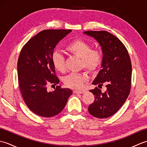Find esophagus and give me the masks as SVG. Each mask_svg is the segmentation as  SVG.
<instances>
[{
    "label": "esophagus",
    "mask_w": 147,
    "mask_h": 147,
    "mask_svg": "<svg viewBox=\"0 0 147 147\" xmlns=\"http://www.w3.org/2000/svg\"><path fill=\"white\" fill-rule=\"evenodd\" d=\"M74 93H80V94H82L85 92V90H74L73 92Z\"/></svg>",
    "instance_id": "esophagus-1"
}]
</instances>
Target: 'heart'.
I'll use <instances>...</instances> for the list:
<instances>
[{
  "instance_id": "heart-1",
  "label": "heart",
  "mask_w": 147,
  "mask_h": 147,
  "mask_svg": "<svg viewBox=\"0 0 147 147\" xmlns=\"http://www.w3.org/2000/svg\"><path fill=\"white\" fill-rule=\"evenodd\" d=\"M65 50L76 57L81 59V66L86 70L93 72L98 69L102 62L101 52L97 49H92L88 43L81 39L71 42L65 46ZM52 62L56 70L63 73L65 71V60L61 53L57 51L52 54ZM88 78L83 73H72L65 76L64 83L67 87L73 89H80L83 86Z\"/></svg>"
}]
</instances>
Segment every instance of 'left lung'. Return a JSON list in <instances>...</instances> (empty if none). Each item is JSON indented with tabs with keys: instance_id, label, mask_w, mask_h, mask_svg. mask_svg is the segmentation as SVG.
Returning <instances> with one entry per match:
<instances>
[{
	"instance_id": "1",
	"label": "left lung",
	"mask_w": 147,
	"mask_h": 147,
	"mask_svg": "<svg viewBox=\"0 0 147 147\" xmlns=\"http://www.w3.org/2000/svg\"><path fill=\"white\" fill-rule=\"evenodd\" d=\"M83 34L92 36L101 47L103 58L101 70L93 85H106L103 93L97 87L90 90L95 100L89 105L90 114L104 119L112 116L126 102L129 94L132 66L125 46L116 36L105 31H88Z\"/></svg>"
}]
</instances>
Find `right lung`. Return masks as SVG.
I'll return each instance as SVG.
<instances>
[{"label": "right lung", "mask_w": 147, "mask_h": 147, "mask_svg": "<svg viewBox=\"0 0 147 147\" xmlns=\"http://www.w3.org/2000/svg\"><path fill=\"white\" fill-rule=\"evenodd\" d=\"M71 30H45L28 42L22 49L18 61V82L22 96L33 113L51 117L63 110L73 93L69 88L56 87L49 92L47 85L59 80L52 62V54L57 43Z\"/></svg>", "instance_id": "right-lung-1"}]
</instances>
